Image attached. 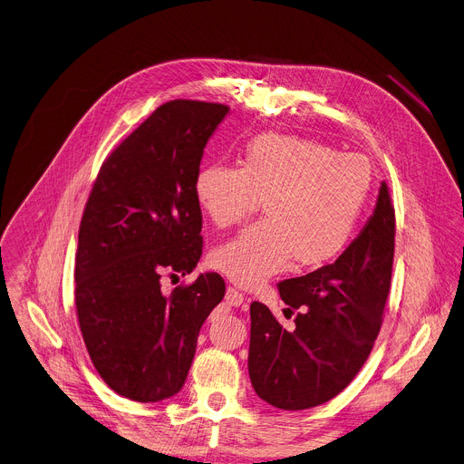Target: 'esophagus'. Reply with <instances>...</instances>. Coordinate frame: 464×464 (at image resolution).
<instances>
[{
	"label": "esophagus",
	"instance_id": "obj_1",
	"mask_svg": "<svg viewBox=\"0 0 464 464\" xmlns=\"http://www.w3.org/2000/svg\"><path fill=\"white\" fill-rule=\"evenodd\" d=\"M226 304H227L229 307H238V305H242V304H244L242 292H238V290L233 288V286H227V290H226Z\"/></svg>",
	"mask_w": 464,
	"mask_h": 464
}]
</instances>
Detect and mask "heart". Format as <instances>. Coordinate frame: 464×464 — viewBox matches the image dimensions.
I'll list each match as a JSON object with an SVG mask.
<instances>
[{
  "label": "heart",
  "mask_w": 464,
  "mask_h": 464,
  "mask_svg": "<svg viewBox=\"0 0 464 464\" xmlns=\"http://www.w3.org/2000/svg\"><path fill=\"white\" fill-rule=\"evenodd\" d=\"M240 168L213 162L194 179V196L218 229L238 226L259 208L265 220L217 247L210 265L251 288L283 272L320 268L348 246L372 187L370 162L359 153L292 135L251 140Z\"/></svg>",
  "instance_id": "b5f03b06"
}]
</instances>
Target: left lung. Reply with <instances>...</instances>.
Returning <instances> with one entry per match:
<instances>
[{
    "label": "left lung",
    "mask_w": 464,
    "mask_h": 464,
    "mask_svg": "<svg viewBox=\"0 0 464 464\" xmlns=\"http://www.w3.org/2000/svg\"><path fill=\"white\" fill-rule=\"evenodd\" d=\"M394 235V207L383 181L373 215L339 259L277 285L286 311H298L294 331L265 304H251L247 372L259 398L277 409L302 411L352 383L383 324Z\"/></svg>",
    "instance_id": "obj_1"
}]
</instances>
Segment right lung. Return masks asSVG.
Segmentation results:
<instances>
[{"label":"right lung","instance_id":"1","mask_svg":"<svg viewBox=\"0 0 464 464\" xmlns=\"http://www.w3.org/2000/svg\"><path fill=\"white\" fill-rule=\"evenodd\" d=\"M227 105L172 100L103 160L79 226L75 309L103 382L140 403L178 394L198 333L224 298L220 274L170 294L160 277L190 274L203 249L194 196L203 148Z\"/></svg>","mask_w":464,"mask_h":464}]
</instances>
